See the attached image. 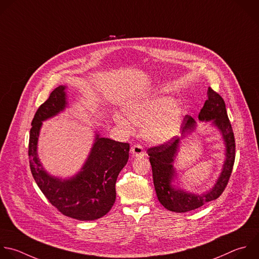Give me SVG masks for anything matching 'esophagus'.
<instances>
[{"label":"esophagus","mask_w":259,"mask_h":259,"mask_svg":"<svg viewBox=\"0 0 259 259\" xmlns=\"http://www.w3.org/2000/svg\"><path fill=\"white\" fill-rule=\"evenodd\" d=\"M131 153L133 156H141L144 155V149L140 144H135L131 147Z\"/></svg>","instance_id":"1"}]
</instances>
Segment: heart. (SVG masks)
Masks as SVG:
<instances>
[{
	"label": "heart",
	"instance_id": "b5f03b06",
	"mask_svg": "<svg viewBox=\"0 0 259 259\" xmlns=\"http://www.w3.org/2000/svg\"><path fill=\"white\" fill-rule=\"evenodd\" d=\"M127 118L137 125H144L145 137L153 143H162L179 132L183 111L166 96L151 97L124 109ZM116 123L126 131H131L130 122L119 114L114 116Z\"/></svg>",
	"mask_w": 259,
	"mask_h": 259
}]
</instances>
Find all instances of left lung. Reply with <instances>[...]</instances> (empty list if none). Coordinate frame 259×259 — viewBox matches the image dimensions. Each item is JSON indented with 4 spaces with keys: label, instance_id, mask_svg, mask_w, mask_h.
<instances>
[{
    "label": "left lung",
    "instance_id": "8db88e82",
    "mask_svg": "<svg viewBox=\"0 0 259 259\" xmlns=\"http://www.w3.org/2000/svg\"><path fill=\"white\" fill-rule=\"evenodd\" d=\"M207 100L201 109L198 119L210 121L217 126L224 137L226 144V160L222 174L214 187L201 196L184 192L170 185L175 176L173 162L179 149L180 139L195 128V121L191 116H185L182 123V136H174L171 139L147 149L149 161L152 168L153 185L158 201L168 210L175 212H186L199 208L203 204L219 198L224 192L230 180L235 162V137L231 122L228 118L226 105L223 98L212 89L208 88Z\"/></svg>",
    "mask_w": 259,
    "mask_h": 259
}]
</instances>
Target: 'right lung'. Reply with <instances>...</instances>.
Segmentation results:
<instances>
[{
    "label": "right lung",
    "instance_id": "obj_1",
    "mask_svg": "<svg viewBox=\"0 0 259 259\" xmlns=\"http://www.w3.org/2000/svg\"><path fill=\"white\" fill-rule=\"evenodd\" d=\"M65 86L54 90L40 105L31 122L28 157L37 186L61 213L78 221H94L107 214L116 200V181L129 158L130 144L97 134L92 152L79 173L61 180L50 176L37 157L36 145L41 121L66 107Z\"/></svg>",
    "mask_w": 259,
    "mask_h": 259
}]
</instances>
